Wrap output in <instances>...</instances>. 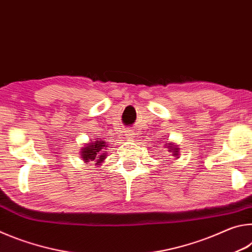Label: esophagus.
I'll list each match as a JSON object with an SVG mask.
<instances>
[{
    "instance_id": "obj_1",
    "label": "esophagus",
    "mask_w": 252,
    "mask_h": 252,
    "mask_svg": "<svg viewBox=\"0 0 252 252\" xmlns=\"http://www.w3.org/2000/svg\"><path fill=\"white\" fill-rule=\"evenodd\" d=\"M132 134V132H130V131H127V134L126 135H131Z\"/></svg>"
}]
</instances>
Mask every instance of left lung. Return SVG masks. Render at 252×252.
<instances>
[{
  "label": "left lung",
  "instance_id": "obj_1",
  "mask_svg": "<svg viewBox=\"0 0 252 252\" xmlns=\"http://www.w3.org/2000/svg\"><path fill=\"white\" fill-rule=\"evenodd\" d=\"M165 146H168V148L170 149L169 151H171V150H173V155L174 156H177L178 155V152H179V150H178V148H176V147H172L171 144H165Z\"/></svg>",
  "mask_w": 252,
  "mask_h": 252
}]
</instances>
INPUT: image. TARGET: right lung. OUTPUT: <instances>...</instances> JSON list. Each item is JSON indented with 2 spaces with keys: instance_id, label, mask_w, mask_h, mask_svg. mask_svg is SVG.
I'll use <instances>...</instances> for the list:
<instances>
[{
  "instance_id": "right-lung-1",
  "label": "right lung",
  "mask_w": 252,
  "mask_h": 252,
  "mask_svg": "<svg viewBox=\"0 0 252 252\" xmlns=\"http://www.w3.org/2000/svg\"><path fill=\"white\" fill-rule=\"evenodd\" d=\"M105 143L106 142L96 140L94 143L88 144L85 148L81 149V150H82V152H81L82 159L87 162V163L90 161H95V163H101L106 157V151H104Z\"/></svg>"
}]
</instances>
